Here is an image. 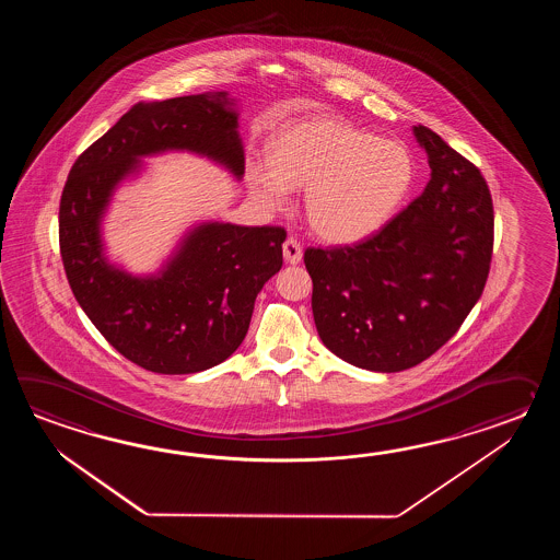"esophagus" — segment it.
<instances>
[{
	"label": "esophagus",
	"instance_id": "1",
	"mask_svg": "<svg viewBox=\"0 0 560 560\" xmlns=\"http://www.w3.org/2000/svg\"><path fill=\"white\" fill-rule=\"evenodd\" d=\"M282 252H284V260L288 264H298L302 260V248H300V242H298V240H285Z\"/></svg>",
	"mask_w": 560,
	"mask_h": 560
}]
</instances>
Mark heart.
<instances>
[{
	"instance_id": "heart-1",
	"label": "heart",
	"mask_w": 560,
	"mask_h": 560,
	"mask_svg": "<svg viewBox=\"0 0 560 560\" xmlns=\"http://www.w3.org/2000/svg\"><path fill=\"white\" fill-rule=\"evenodd\" d=\"M270 166L250 167L254 196L268 208L306 190V218L322 240L352 244L378 232L412 184V158L400 143L336 116L288 124L268 145Z\"/></svg>"
}]
</instances>
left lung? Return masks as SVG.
<instances>
[{"mask_svg":"<svg viewBox=\"0 0 560 560\" xmlns=\"http://www.w3.org/2000/svg\"><path fill=\"white\" fill-rule=\"evenodd\" d=\"M430 179L415 202L354 246L308 248L324 346L358 369L400 372L458 332L487 284L494 212L480 170L415 126Z\"/></svg>","mask_w":560,"mask_h":560,"instance_id":"obj_1","label":"left lung"}]
</instances>
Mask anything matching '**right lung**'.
Masks as SVG:
<instances>
[{
    "label": "right lung",
    "instance_id": "right-lung-1",
    "mask_svg": "<svg viewBox=\"0 0 560 560\" xmlns=\"http://www.w3.org/2000/svg\"><path fill=\"white\" fill-rule=\"evenodd\" d=\"M226 92L136 104L75 160L61 191L60 252L73 296L121 357L158 374H194L236 352L262 285L282 268L284 228L203 222L162 270L107 262L102 218L143 155L186 150L244 176L238 112Z\"/></svg>",
    "mask_w": 560,
    "mask_h": 560
}]
</instances>
